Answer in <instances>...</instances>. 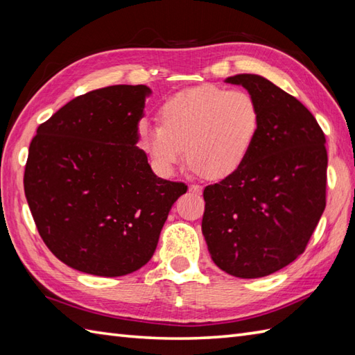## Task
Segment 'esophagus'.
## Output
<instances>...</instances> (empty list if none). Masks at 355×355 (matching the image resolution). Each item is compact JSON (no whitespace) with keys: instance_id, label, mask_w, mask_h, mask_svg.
I'll list each match as a JSON object with an SVG mask.
<instances>
[{"instance_id":"1","label":"esophagus","mask_w":355,"mask_h":355,"mask_svg":"<svg viewBox=\"0 0 355 355\" xmlns=\"http://www.w3.org/2000/svg\"><path fill=\"white\" fill-rule=\"evenodd\" d=\"M201 191H202V187L200 184H191L189 186V192L191 193H201Z\"/></svg>"}]
</instances>
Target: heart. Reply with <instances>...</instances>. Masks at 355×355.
<instances>
[{
    "label": "heart",
    "instance_id": "1",
    "mask_svg": "<svg viewBox=\"0 0 355 355\" xmlns=\"http://www.w3.org/2000/svg\"><path fill=\"white\" fill-rule=\"evenodd\" d=\"M261 130V108L241 89L201 85L173 94L158 110V126H141L143 146L163 173L182 162L209 180L243 168Z\"/></svg>",
    "mask_w": 355,
    "mask_h": 355
}]
</instances>
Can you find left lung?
I'll return each mask as SVG.
<instances>
[{
    "label": "left lung",
    "instance_id": "1",
    "mask_svg": "<svg viewBox=\"0 0 355 355\" xmlns=\"http://www.w3.org/2000/svg\"><path fill=\"white\" fill-rule=\"evenodd\" d=\"M244 87L261 108V130L235 175L207 186L201 230L210 258L243 279L268 276L304 253L327 205L325 134L296 97L259 74Z\"/></svg>",
    "mask_w": 355,
    "mask_h": 355
}]
</instances>
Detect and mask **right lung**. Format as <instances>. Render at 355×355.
Masks as SVG:
<instances>
[{
	"instance_id": "1",
	"label": "right lung",
	"mask_w": 355,
	"mask_h": 355,
	"mask_svg": "<svg viewBox=\"0 0 355 355\" xmlns=\"http://www.w3.org/2000/svg\"><path fill=\"white\" fill-rule=\"evenodd\" d=\"M146 85H112L70 101L40 125L24 192L42 241L82 273L130 275L153 258L187 186L157 177L137 146Z\"/></svg>"
}]
</instances>
